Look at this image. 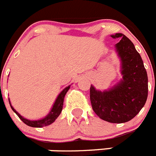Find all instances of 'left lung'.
<instances>
[{"label":"left lung","mask_w":156,"mask_h":156,"mask_svg":"<svg viewBox=\"0 0 156 156\" xmlns=\"http://www.w3.org/2000/svg\"><path fill=\"white\" fill-rule=\"evenodd\" d=\"M111 37L121 38L115 49L120 59L122 79L103 91L90 85V102L100 119L122 123L133 119L144 107L148 98V75L142 58L131 41L122 34Z\"/></svg>","instance_id":"left-lung-1"}]
</instances>
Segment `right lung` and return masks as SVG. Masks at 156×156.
I'll use <instances>...</instances> for the list:
<instances>
[{
	"instance_id": "obj_1",
	"label": "right lung",
	"mask_w": 156,
	"mask_h": 156,
	"mask_svg": "<svg viewBox=\"0 0 156 156\" xmlns=\"http://www.w3.org/2000/svg\"><path fill=\"white\" fill-rule=\"evenodd\" d=\"M70 86H71V85H69L68 87H66V88H64V89L62 90L61 93L59 94L57 98H56L55 101L53 106H52L51 109L49 112V113H48L46 116H44V118H42V119H37V120H30V119H26V118H24L23 116H22V115H20L13 107H12V104H11L10 102V99H9V104H10L12 109L13 110L14 112L19 117V119H21L24 123L28 125V126H32V127H43V126H48V125L53 123V122L55 121V119L59 116V115L61 114L63 107L64 98L65 96H66L67 91L69 90Z\"/></svg>"
}]
</instances>
